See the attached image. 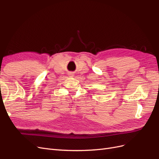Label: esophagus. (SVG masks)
<instances>
[{
    "label": "esophagus",
    "instance_id": "34e87169",
    "mask_svg": "<svg viewBox=\"0 0 159 159\" xmlns=\"http://www.w3.org/2000/svg\"><path fill=\"white\" fill-rule=\"evenodd\" d=\"M73 75H74V74H72V73H70V74H69V75H70V76H73Z\"/></svg>",
    "mask_w": 159,
    "mask_h": 159
}]
</instances>
